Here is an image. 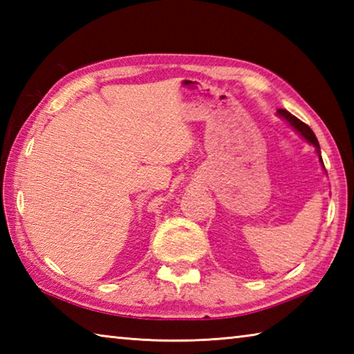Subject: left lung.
Masks as SVG:
<instances>
[{"mask_svg": "<svg viewBox=\"0 0 354 354\" xmlns=\"http://www.w3.org/2000/svg\"><path fill=\"white\" fill-rule=\"evenodd\" d=\"M278 115L283 117L284 120H287L289 122L290 127L297 131V133L301 134L304 139H306L310 145L315 147V151L317 154H319V159H320V164L323 165V159H322V154H320V145H319V140H317L315 134L313 133V129H310L306 123H303L301 120H298L295 115H292V113L286 109H278ZM323 169H325V165H323Z\"/></svg>", "mask_w": 354, "mask_h": 354, "instance_id": "8db88e82", "label": "left lung"}]
</instances>
